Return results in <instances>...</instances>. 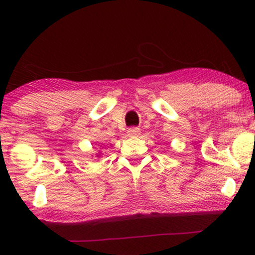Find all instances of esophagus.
I'll use <instances>...</instances> for the list:
<instances>
[{
    "mask_svg": "<svg viewBox=\"0 0 255 255\" xmlns=\"http://www.w3.org/2000/svg\"><path fill=\"white\" fill-rule=\"evenodd\" d=\"M127 133L129 136H137L140 134V129L137 127H131L128 129Z\"/></svg>",
    "mask_w": 255,
    "mask_h": 255,
    "instance_id": "34e87169",
    "label": "esophagus"
}]
</instances>
